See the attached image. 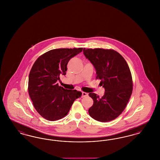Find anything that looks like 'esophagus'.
I'll use <instances>...</instances> for the list:
<instances>
[{
	"mask_svg": "<svg viewBox=\"0 0 160 160\" xmlns=\"http://www.w3.org/2000/svg\"><path fill=\"white\" fill-rule=\"evenodd\" d=\"M86 96H88V93L84 92H82V97H84Z\"/></svg>",
	"mask_w": 160,
	"mask_h": 160,
	"instance_id": "34e87169",
	"label": "esophagus"
}]
</instances>
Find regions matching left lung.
<instances>
[{"label":"left lung","mask_w":160,"mask_h":160,"mask_svg":"<svg viewBox=\"0 0 160 160\" xmlns=\"http://www.w3.org/2000/svg\"><path fill=\"white\" fill-rule=\"evenodd\" d=\"M83 52L96 69V78L101 80L100 83L105 89L101 98L95 93H89L93 100L89 114L99 122L114 120L124 110L132 94L133 84L128 63L114 50L83 48Z\"/></svg>","instance_id":"obj_1"}]
</instances>
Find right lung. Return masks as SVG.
Segmentation results:
<instances>
[{
  "instance_id": "add662e5",
  "label": "right lung",
  "mask_w": 160,
  "mask_h": 160,
  "mask_svg": "<svg viewBox=\"0 0 160 160\" xmlns=\"http://www.w3.org/2000/svg\"><path fill=\"white\" fill-rule=\"evenodd\" d=\"M83 48H58L39 56L31 69L28 92L38 113L48 121L65 117L81 92L65 89L57 83L65 75L69 61L82 52Z\"/></svg>"
}]
</instances>
